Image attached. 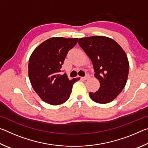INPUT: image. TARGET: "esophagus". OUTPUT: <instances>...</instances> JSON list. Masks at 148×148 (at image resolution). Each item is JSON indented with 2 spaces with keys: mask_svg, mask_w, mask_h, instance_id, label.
<instances>
[{
  "mask_svg": "<svg viewBox=\"0 0 148 148\" xmlns=\"http://www.w3.org/2000/svg\"><path fill=\"white\" fill-rule=\"evenodd\" d=\"M90 77V76H89V74H87L86 76L85 77H82L81 78H82V79H84V80H87V79H88Z\"/></svg>",
  "mask_w": 148,
  "mask_h": 148,
  "instance_id": "obj_1",
  "label": "esophagus"
}]
</instances>
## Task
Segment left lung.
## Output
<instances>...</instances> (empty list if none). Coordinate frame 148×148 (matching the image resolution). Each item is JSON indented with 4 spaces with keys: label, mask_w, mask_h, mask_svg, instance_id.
<instances>
[{
    "label": "left lung",
    "mask_w": 148,
    "mask_h": 148,
    "mask_svg": "<svg viewBox=\"0 0 148 148\" xmlns=\"http://www.w3.org/2000/svg\"><path fill=\"white\" fill-rule=\"evenodd\" d=\"M78 44L92 61L95 77L100 82L95 92H89L92 101L100 104L112 102L127 83L129 63L122 47L113 39L103 36L79 38Z\"/></svg>",
    "instance_id": "obj_1"
}]
</instances>
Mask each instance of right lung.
Masks as SVG:
<instances>
[{"mask_svg": "<svg viewBox=\"0 0 148 148\" xmlns=\"http://www.w3.org/2000/svg\"><path fill=\"white\" fill-rule=\"evenodd\" d=\"M77 38L53 37L39 45L29 61V77L32 88L42 101L51 105L66 102L73 84L79 77L70 80L66 73L60 74L67 53Z\"/></svg>", "mask_w": 148, "mask_h": 148, "instance_id": "add662e5", "label": "right lung"}]
</instances>
